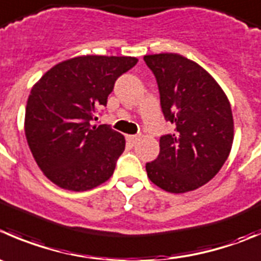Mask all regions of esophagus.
I'll return each instance as SVG.
<instances>
[{
	"instance_id": "1",
	"label": "esophagus",
	"mask_w": 261,
	"mask_h": 261,
	"mask_svg": "<svg viewBox=\"0 0 261 261\" xmlns=\"http://www.w3.org/2000/svg\"><path fill=\"white\" fill-rule=\"evenodd\" d=\"M127 140H128V143L130 144H136L138 143V140H139V136L138 135H127Z\"/></svg>"
}]
</instances>
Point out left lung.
Segmentation results:
<instances>
[{"label": "left lung", "mask_w": 261, "mask_h": 261, "mask_svg": "<svg viewBox=\"0 0 261 261\" xmlns=\"http://www.w3.org/2000/svg\"><path fill=\"white\" fill-rule=\"evenodd\" d=\"M156 79L161 107L174 133L159 139L158 158L146 163L149 179L182 194L211 181L233 143L231 105L218 83L198 63L177 53L144 56Z\"/></svg>", "instance_id": "1"}]
</instances>
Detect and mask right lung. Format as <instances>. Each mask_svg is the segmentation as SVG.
I'll use <instances>...</instances> for the list:
<instances>
[{"mask_svg":"<svg viewBox=\"0 0 261 261\" xmlns=\"http://www.w3.org/2000/svg\"><path fill=\"white\" fill-rule=\"evenodd\" d=\"M135 57L82 56L48 70L32 88L25 136L35 162L53 184L71 191L99 186L113 174L125 138L110 125L92 126L98 108Z\"/></svg>","mask_w":261,"mask_h":261,"instance_id":"obj_1","label":"right lung"}]
</instances>
